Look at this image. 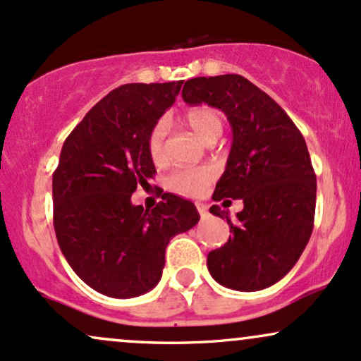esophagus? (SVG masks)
<instances>
[{"label":"esophagus","instance_id":"esophagus-1","mask_svg":"<svg viewBox=\"0 0 361 361\" xmlns=\"http://www.w3.org/2000/svg\"><path fill=\"white\" fill-rule=\"evenodd\" d=\"M197 210H198V214L202 215V217H204V215L207 214V207L204 204H197Z\"/></svg>","mask_w":361,"mask_h":361}]
</instances>
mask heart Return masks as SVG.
<instances>
[{
	"mask_svg": "<svg viewBox=\"0 0 361 361\" xmlns=\"http://www.w3.org/2000/svg\"><path fill=\"white\" fill-rule=\"evenodd\" d=\"M185 122L195 134L198 135L204 142H215L222 134L224 122L219 111L210 106H197V109L190 110L185 115ZM168 126L164 120H159L154 127L151 128L147 137V152L151 159L156 164L163 163L164 156H166V149H164V140H166ZM210 180L209 169H176L168 176V186L173 192L181 195H198L205 188V185Z\"/></svg>",
	"mask_w": 361,
	"mask_h": 361,
	"instance_id": "b5f03b06",
	"label": "heart"
}]
</instances>
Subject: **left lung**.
I'll use <instances>...</instances> for the list:
<instances>
[{
	"label": "left lung",
	"instance_id": "8db88e82",
	"mask_svg": "<svg viewBox=\"0 0 361 361\" xmlns=\"http://www.w3.org/2000/svg\"><path fill=\"white\" fill-rule=\"evenodd\" d=\"M181 97L188 105L222 110L233 127L226 171L212 198L243 200L229 224V241L207 256L217 283L241 292L271 287L292 270L307 246L316 214V173L300 130L285 110L239 74L193 78Z\"/></svg>",
	"mask_w": 361,
	"mask_h": 361
}]
</instances>
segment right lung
I'll return each instance as SVG.
<instances>
[{
	"label": "right lung",
	"instance_id": "1",
	"mask_svg": "<svg viewBox=\"0 0 361 361\" xmlns=\"http://www.w3.org/2000/svg\"><path fill=\"white\" fill-rule=\"evenodd\" d=\"M183 81L130 82L110 91L74 127L52 175L54 229L80 279L114 299L157 285L173 235L200 221L190 200L161 193L154 209L132 204L156 168L147 137ZM163 192V190H161Z\"/></svg>",
	"mask_w": 361,
	"mask_h": 361
}]
</instances>
